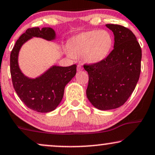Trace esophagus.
Instances as JSON below:
<instances>
[{
	"label": "esophagus",
	"instance_id": "esophagus-1",
	"mask_svg": "<svg viewBox=\"0 0 155 155\" xmlns=\"http://www.w3.org/2000/svg\"><path fill=\"white\" fill-rule=\"evenodd\" d=\"M83 69V67L81 66V65H78L77 66V71H81Z\"/></svg>",
	"mask_w": 155,
	"mask_h": 155
}]
</instances>
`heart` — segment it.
Wrapping results in <instances>:
<instances>
[{
  "mask_svg": "<svg viewBox=\"0 0 155 155\" xmlns=\"http://www.w3.org/2000/svg\"><path fill=\"white\" fill-rule=\"evenodd\" d=\"M113 39L106 30H92L73 37L68 45L70 55L82 56L88 64H96L105 60L113 48Z\"/></svg>",
  "mask_w": 155,
  "mask_h": 155,
  "instance_id": "b5f03b06",
  "label": "heart"
}]
</instances>
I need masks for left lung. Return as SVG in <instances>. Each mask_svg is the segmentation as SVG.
<instances>
[{
	"mask_svg": "<svg viewBox=\"0 0 155 155\" xmlns=\"http://www.w3.org/2000/svg\"><path fill=\"white\" fill-rule=\"evenodd\" d=\"M106 27L114 35V49L101 62L84 66L89 74L87 97L101 110L124 105L134 92L141 72V49L134 33L118 24Z\"/></svg>",
	"mask_w": 155,
	"mask_h": 155,
	"instance_id": "left-lung-1",
	"label": "left lung"
}]
</instances>
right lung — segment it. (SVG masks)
Instances as JSON below:
<instances>
[{
  "instance_id": "obj_1",
  "label": "right lung",
  "mask_w": 155,
  "mask_h": 155,
  "mask_svg": "<svg viewBox=\"0 0 155 155\" xmlns=\"http://www.w3.org/2000/svg\"><path fill=\"white\" fill-rule=\"evenodd\" d=\"M33 37L52 41L56 37L50 27L28 29L20 36L13 48L10 55V71L16 94L26 106L39 113H48L56 108L62 100L66 85L76 73V65L62 67L53 66L42 75L27 77L20 69L18 57L21 46Z\"/></svg>"
}]
</instances>
